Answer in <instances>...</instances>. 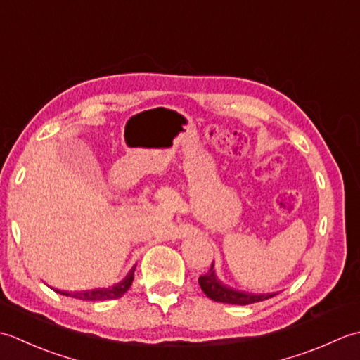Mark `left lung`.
<instances>
[{"label":"left lung","mask_w":360,"mask_h":360,"mask_svg":"<svg viewBox=\"0 0 360 360\" xmlns=\"http://www.w3.org/2000/svg\"><path fill=\"white\" fill-rule=\"evenodd\" d=\"M198 283H200V286L204 290L205 295L212 298L213 302H219V303L250 304V303L267 300V298L277 295L275 292H271V294H252V292H244V290H236L233 288H229L218 280L215 271H213V264H212L210 271L207 274L201 275L200 280H198Z\"/></svg>","instance_id":"obj_1"}]
</instances>
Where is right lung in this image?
Listing matches in <instances>:
<instances>
[{"label":"right lung","mask_w":360,"mask_h":360,"mask_svg":"<svg viewBox=\"0 0 360 360\" xmlns=\"http://www.w3.org/2000/svg\"><path fill=\"white\" fill-rule=\"evenodd\" d=\"M134 269L136 266H133V269L127 274V277L119 281L117 285H114L111 288H98V289H91V290H82V292H68V290H60V289H53L56 292L66 295V297H72V298H79V300H91V302H97V300H114V298H119L124 295L127 290L131 286V283L134 280Z\"/></svg>","instance_id":"1"}]
</instances>
